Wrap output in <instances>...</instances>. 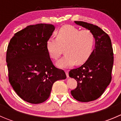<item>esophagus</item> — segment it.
<instances>
[{
	"mask_svg": "<svg viewBox=\"0 0 121 121\" xmlns=\"http://www.w3.org/2000/svg\"><path fill=\"white\" fill-rule=\"evenodd\" d=\"M65 74H66L67 77V78L69 77V75H68V70H65Z\"/></svg>",
	"mask_w": 121,
	"mask_h": 121,
	"instance_id": "1",
	"label": "esophagus"
}]
</instances>
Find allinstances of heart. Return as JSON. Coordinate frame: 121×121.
<instances>
[{"label":"heart","mask_w":121,"mask_h":121,"mask_svg":"<svg viewBox=\"0 0 121 121\" xmlns=\"http://www.w3.org/2000/svg\"><path fill=\"white\" fill-rule=\"evenodd\" d=\"M94 37L88 30H82L70 25L64 26L57 32L56 39H49L46 43L48 54L57 60L63 50L65 55L58 61L56 65L60 68L81 65L91 56Z\"/></svg>","instance_id":"heart-1"}]
</instances>
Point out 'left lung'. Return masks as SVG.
I'll return each instance as SVG.
<instances>
[{
  "label": "left lung",
  "mask_w": 121,
  "mask_h": 121,
  "mask_svg": "<svg viewBox=\"0 0 121 121\" xmlns=\"http://www.w3.org/2000/svg\"><path fill=\"white\" fill-rule=\"evenodd\" d=\"M74 23L90 30L95 46L88 59L79 68L71 69L69 76L77 81L71 91L73 98L80 102H90L101 97L111 81L113 54L110 37L97 26L84 22Z\"/></svg>",
  "instance_id": "left-lung-1"
}]
</instances>
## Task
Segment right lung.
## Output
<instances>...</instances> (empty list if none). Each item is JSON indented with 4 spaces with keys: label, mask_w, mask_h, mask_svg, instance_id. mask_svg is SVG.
Returning <instances> with one entry per match:
<instances>
[{
    "label": "right lung",
    "mask_w": 121,
    "mask_h": 121,
    "mask_svg": "<svg viewBox=\"0 0 121 121\" xmlns=\"http://www.w3.org/2000/svg\"><path fill=\"white\" fill-rule=\"evenodd\" d=\"M54 30L53 24L29 26L14 34L8 45L10 84L17 94L29 103L44 102L54 82L66 78L64 71L54 66L46 47Z\"/></svg>",
    "instance_id": "obj_1"
}]
</instances>
